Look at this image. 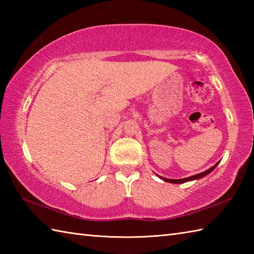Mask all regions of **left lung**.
<instances>
[{"label":"left lung","instance_id":"1","mask_svg":"<svg viewBox=\"0 0 254 254\" xmlns=\"http://www.w3.org/2000/svg\"><path fill=\"white\" fill-rule=\"evenodd\" d=\"M218 164H219V161H218V163H217L216 165H214L213 167H210V168H209V169H207L206 171H204V172H199V174H197V175H194V176H191V177L185 178V179H166V178H161V179L165 180L166 182H170V183H185V182H187V181H191V180L199 179V178H203L204 176L208 175L209 172H212L215 168H216V166H217Z\"/></svg>","mask_w":254,"mask_h":254}]
</instances>
